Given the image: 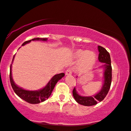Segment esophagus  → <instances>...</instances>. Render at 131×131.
I'll return each mask as SVG.
<instances>
[{
  "label": "esophagus",
  "mask_w": 131,
  "mask_h": 131,
  "mask_svg": "<svg viewBox=\"0 0 131 131\" xmlns=\"http://www.w3.org/2000/svg\"><path fill=\"white\" fill-rule=\"evenodd\" d=\"M65 74L66 75H71L72 74V71L71 70H70V69H67L66 70V72H65Z\"/></svg>",
  "instance_id": "34e87169"
}]
</instances>
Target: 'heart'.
Instances as JSON below:
<instances>
[{
	"label": "heart",
	"mask_w": 131,
	"mask_h": 131,
	"mask_svg": "<svg viewBox=\"0 0 131 131\" xmlns=\"http://www.w3.org/2000/svg\"><path fill=\"white\" fill-rule=\"evenodd\" d=\"M74 57L77 59H80L78 68L81 72H88L93 68L96 61V56L92 51L83 50L76 51Z\"/></svg>",
	"instance_id": "heart-1"
}]
</instances>
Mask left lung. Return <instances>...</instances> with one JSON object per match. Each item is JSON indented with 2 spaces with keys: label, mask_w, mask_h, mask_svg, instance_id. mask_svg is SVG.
Masks as SVG:
<instances>
[{
  "label": "left lung",
  "mask_w": 131,
  "mask_h": 131,
  "mask_svg": "<svg viewBox=\"0 0 131 131\" xmlns=\"http://www.w3.org/2000/svg\"><path fill=\"white\" fill-rule=\"evenodd\" d=\"M99 61L104 63L100 68L103 69V83L101 89L96 94L92 96H83L78 93L76 88L73 90V97L77 103L84 106H92L103 101L110 88L112 80V67L110 53L104 48L98 46Z\"/></svg>",
  "instance_id": "8db88e82"
}]
</instances>
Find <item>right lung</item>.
I'll use <instances>...</instances> for the list:
<instances>
[{"instance_id": "1", "label": "right lung", "mask_w": 131, "mask_h": 131, "mask_svg": "<svg viewBox=\"0 0 131 131\" xmlns=\"http://www.w3.org/2000/svg\"><path fill=\"white\" fill-rule=\"evenodd\" d=\"M48 38H36L31 39V40L27 41L24 42L22 44V46H24L27 43H30L31 41H47ZM15 55H14L12 63H13V60ZM12 63L10 65V83H11L12 87L13 88L14 92L17 94L18 97L23 100L26 101V102L30 104H39L41 102H43L46 100L50 97L52 92L54 89L56 84L60 79L64 77L65 73H61L59 74H55L51 80L49 81L48 83L47 84L46 86L43 87V88L39 89L38 90H28L20 88L17 86L13 79L12 73Z\"/></svg>"}]
</instances>
